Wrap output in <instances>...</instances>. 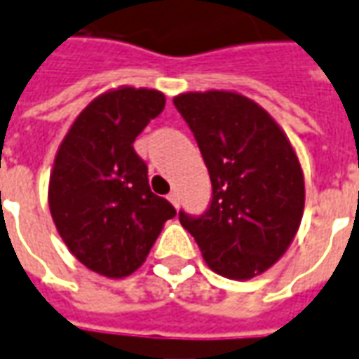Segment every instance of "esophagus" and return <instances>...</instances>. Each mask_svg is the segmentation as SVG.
I'll return each mask as SVG.
<instances>
[{"mask_svg": "<svg viewBox=\"0 0 359 359\" xmlns=\"http://www.w3.org/2000/svg\"><path fill=\"white\" fill-rule=\"evenodd\" d=\"M168 199L172 201V205H174V208H177V205H180V196H177V191H172V194L168 196Z\"/></svg>", "mask_w": 359, "mask_h": 359, "instance_id": "obj_1", "label": "esophagus"}]
</instances>
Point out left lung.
Masks as SVG:
<instances>
[{
  "label": "left lung",
  "mask_w": 359,
  "mask_h": 359,
  "mask_svg": "<svg viewBox=\"0 0 359 359\" xmlns=\"http://www.w3.org/2000/svg\"><path fill=\"white\" fill-rule=\"evenodd\" d=\"M211 180L201 215L180 211L217 275L247 280L275 264L297 235L304 177L285 132L247 96L225 90L174 98Z\"/></svg>",
  "instance_id": "1"
}]
</instances>
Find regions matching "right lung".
Wrapping results in <instances>:
<instances>
[{
  "label": "right lung",
  "mask_w": 359,
  "mask_h": 359,
  "mask_svg": "<svg viewBox=\"0 0 359 359\" xmlns=\"http://www.w3.org/2000/svg\"><path fill=\"white\" fill-rule=\"evenodd\" d=\"M163 107L158 90H110L79 114L57 151L50 215L69 251L98 275H132L175 217L174 205L150 189L148 165L132 146Z\"/></svg>",
  "instance_id": "obj_1"
}]
</instances>
